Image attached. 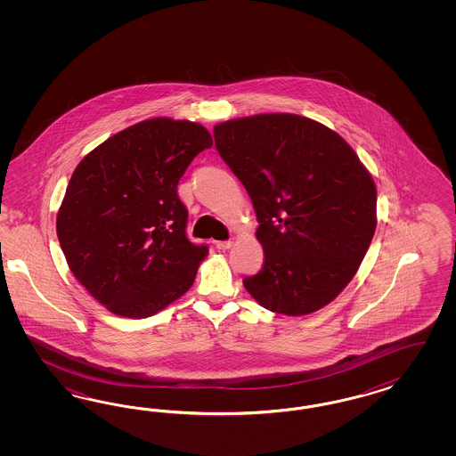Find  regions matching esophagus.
I'll return each mask as SVG.
<instances>
[{
    "label": "esophagus",
    "instance_id": "1",
    "mask_svg": "<svg viewBox=\"0 0 456 456\" xmlns=\"http://www.w3.org/2000/svg\"><path fill=\"white\" fill-rule=\"evenodd\" d=\"M232 240H219V242H216V248H222V250H225V248H232Z\"/></svg>",
    "mask_w": 456,
    "mask_h": 456
}]
</instances>
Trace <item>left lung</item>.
<instances>
[{
  "instance_id": "1",
  "label": "left lung",
  "mask_w": 456,
  "mask_h": 456,
  "mask_svg": "<svg viewBox=\"0 0 456 456\" xmlns=\"http://www.w3.org/2000/svg\"><path fill=\"white\" fill-rule=\"evenodd\" d=\"M214 138L259 222L263 269L244 288L286 316L331 303L376 231V185L356 152L331 128L294 113L227 120Z\"/></svg>"
}]
</instances>
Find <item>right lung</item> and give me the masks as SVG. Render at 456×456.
<instances>
[{
  "label": "right lung",
  "instance_id": "obj_1",
  "mask_svg": "<svg viewBox=\"0 0 456 456\" xmlns=\"http://www.w3.org/2000/svg\"><path fill=\"white\" fill-rule=\"evenodd\" d=\"M210 147L202 125L160 117L115 134L75 168L56 234L73 276L113 314L149 318L191 289L208 248L187 239L177 185Z\"/></svg>",
  "mask_w": 456,
  "mask_h": 456
}]
</instances>
